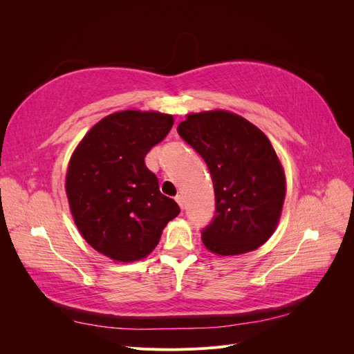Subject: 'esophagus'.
I'll list each match as a JSON object with an SVG mask.
<instances>
[{
	"mask_svg": "<svg viewBox=\"0 0 354 354\" xmlns=\"http://www.w3.org/2000/svg\"><path fill=\"white\" fill-rule=\"evenodd\" d=\"M176 201H177V203L180 205V208H181V209H185V199H183V196H181V195H177V196H176Z\"/></svg>",
	"mask_w": 354,
	"mask_h": 354,
	"instance_id": "obj_1",
	"label": "esophagus"
}]
</instances>
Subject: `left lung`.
<instances>
[{
    "label": "left lung",
    "mask_w": 354,
    "mask_h": 354,
    "mask_svg": "<svg viewBox=\"0 0 354 354\" xmlns=\"http://www.w3.org/2000/svg\"><path fill=\"white\" fill-rule=\"evenodd\" d=\"M178 136L205 160L216 214L202 242L218 255L254 251L272 236L285 199V174L263 131L230 112L192 113Z\"/></svg>",
    "instance_id": "8db88e82"
}]
</instances>
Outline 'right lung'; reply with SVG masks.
Listing matches in <instances>:
<instances>
[{
    "instance_id": "obj_1",
    "label": "right lung",
    "mask_w": 354,
    "mask_h": 354,
    "mask_svg": "<svg viewBox=\"0 0 354 354\" xmlns=\"http://www.w3.org/2000/svg\"><path fill=\"white\" fill-rule=\"evenodd\" d=\"M173 124L165 113L116 112L95 124L73 152L66 194L75 223L95 251L116 261L140 260L178 216L177 202L160 194L145 164Z\"/></svg>"
}]
</instances>
